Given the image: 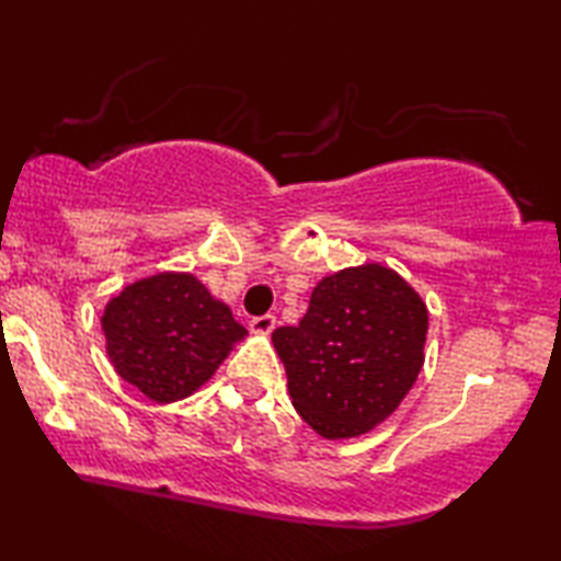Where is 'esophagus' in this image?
I'll return each instance as SVG.
<instances>
[{
	"label": "esophagus",
	"mask_w": 561,
	"mask_h": 561,
	"mask_svg": "<svg viewBox=\"0 0 561 561\" xmlns=\"http://www.w3.org/2000/svg\"><path fill=\"white\" fill-rule=\"evenodd\" d=\"M274 327H277V317H274V314H262V317H254L252 322H249V329H252L254 334H270Z\"/></svg>",
	"instance_id": "esophagus-1"
}]
</instances>
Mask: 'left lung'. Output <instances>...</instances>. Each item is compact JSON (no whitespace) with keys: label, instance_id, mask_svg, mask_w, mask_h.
Masks as SVG:
<instances>
[{"label":"left lung","instance_id":"obj_1","mask_svg":"<svg viewBox=\"0 0 561 561\" xmlns=\"http://www.w3.org/2000/svg\"><path fill=\"white\" fill-rule=\"evenodd\" d=\"M430 312L385 264L329 274L297 327L272 332L291 404L324 439L375 430L402 404L424 364Z\"/></svg>","mask_w":561,"mask_h":561}]
</instances>
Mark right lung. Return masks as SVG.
I'll return each instance as SVG.
<instances>
[{"mask_svg": "<svg viewBox=\"0 0 561 561\" xmlns=\"http://www.w3.org/2000/svg\"><path fill=\"white\" fill-rule=\"evenodd\" d=\"M117 375L157 404L197 392L247 329L190 272H159L124 287L102 314Z\"/></svg>", "mask_w": 561, "mask_h": 561, "instance_id": "right-lung-1", "label": "right lung"}]
</instances>
